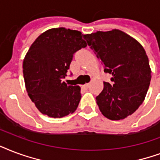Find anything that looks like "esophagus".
Returning <instances> with one entry per match:
<instances>
[{"label": "esophagus", "instance_id": "esophagus-1", "mask_svg": "<svg viewBox=\"0 0 160 160\" xmlns=\"http://www.w3.org/2000/svg\"><path fill=\"white\" fill-rule=\"evenodd\" d=\"M83 88L85 89H88L89 88V83H86L85 85H83Z\"/></svg>", "mask_w": 160, "mask_h": 160}]
</instances>
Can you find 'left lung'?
Listing matches in <instances>:
<instances>
[{
	"label": "left lung",
	"instance_id": "8db88e82",
	"mask_svg": "<svg viewBox=\"0 0 160 160\" xmlns=\"http://www.w3.org/2000/svg\"><path fill=\"white\" fill-rule=\"evenodd\" d=\"M88 45L112 75L96 97L103 116L123 119L135 112L145 98L151 80L148 56L138 41L120 30L83 35Z\"/></svg>",
	"mask_w": 160,
	"mask_h": 160
}]
</instances>
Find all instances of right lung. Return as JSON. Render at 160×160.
Wrapping results in <instances>:
<instances>
[{
	"mask_svg": "<svg viewBox=\"0 0 160 160\" xmlns=\"http://www.w3.org/2000/svg\"><path fill=\"white\" fill-rule=\"evenodd\" d=\"M76 30L52 28L32 44L23 61L25 85L31 100L42 114L62 118L75 112L81 99L79 86L68 85L67 76L73 54L86 48Z\"/></svg>",
	"mask_w": 160,
	"mask_h": 160,
	"instance_id": "obj_1",
	"label": "right lung"
}]
</instances>
